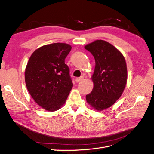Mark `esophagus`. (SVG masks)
I'll return each mask as SVG.
<instances>
[{"label":"esophagus","instance_id":"obj_1","mask_svg":"<svg viewBox=\"0 0 154 154\" xmlns=\"http://www.w3.org/2000/svg\"><path fill=\"white\" fill-rule=\"evenodd\" d=\"M83 78H83V76H81V77H80V78H76L75 81H76V83H78L79 82L82 81Z\"/></svg>","mask_w":154,"mask_h":154}]
</instances>
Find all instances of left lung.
Returning <instances> with one entry per match:
<instances>
[{"instance_id": "1", "label": "left lung", "mask_w": 154, "mask_h": 154, "mask_svg": "<svg viewBox=\"0 0 154 154\" xmlns=\"http://www.w3.org/2000/svg\"><path fill=\"white\" fill-rule=\"evenodd\" d=\"M95 59L91 77L94 87L86 95L88 104L97 111L110 107L123 94L127 82L124 56L108 42L97 40L85 46Z\"/></svg>"}]
</instances>
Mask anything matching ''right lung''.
<instances>
[{
    "label": "right lung",
    "instance_id": "add662e5",
    "mask_svg": "<svg viewBox=\"0 0 154 154\" xmlns=\"http://www.w3.org/2000/svg\"><path fill=\"white\" fill-rule=\"evenodd\" d=\"M71 45L54 43L42 46L32 53L25 70L30 95L44 109L54 112L66 103L73 84L65 63Z\"/></svg>",
    "mask_w": 154,
    "mask_h": 154
}]
</instances>
